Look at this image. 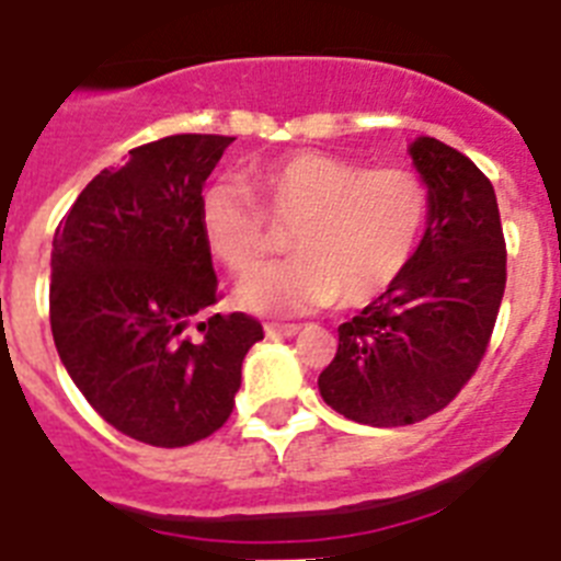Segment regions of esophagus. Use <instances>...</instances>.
<instances>
[{"label": "esophagus", "instance_id": "obj_1", "mask_svg": "<svg viewBox=\"0 0 561 561\" xmlns=\"http://www.w3.org/2000/svg\"><path fill=\"white\" fill-rule=\"evenodd\" d=\"M298 323H270L266 327V335L270 337H291V335H298Z\"/></svg>", "mask_w": 561, "mask_h": 561}]
</instances>
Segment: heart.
Masks as SVG:
<instances>
[{
    "mask_svg": "<svg viewBox=\"0 0 561 561\" xmlns=\"http://www.w3.org/2000/svg\"><path fill=\"white\" fill-rule=\"evenodd\" d=\"M249 186L211 180L197 201L208 252L231 275H249L270 254V226L295 224V257L254 272L238 289L252 312L298 314L344 300L381 298L415 261L430 220V188L410 169L364 165L323 151H295L252 171Z\"/></svg>",
    "mask_w": 561,
    "mask_h": 561,
    "instance_id": "heart-1",
    "label": "heart"
}]
</instances>
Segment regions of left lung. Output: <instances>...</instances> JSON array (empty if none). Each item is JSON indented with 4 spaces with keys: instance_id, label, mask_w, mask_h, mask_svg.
Listing matches in <instances>:
<instances>
[{
    "instance_id": "8db88e82",
    "label": "left lung",
    "mask_w": 561,
    "mask_h": 561,
    "mask_svg": "<svg viewBox=\"0 0 561 561\" xmlns=\"http://www.w3.org/2000/svg\"><path fill=\"white\" fill-rule=\"evenodd\" d=\"M410 154L430 188L424 240L404 277L337 327L318 378L335 413L369 427H404L450 404L488 353L507 284L493 183L436 137H415Z\"/></svg>"
}]
</instances>
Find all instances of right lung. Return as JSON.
<instances>
[{
  "label": "right lung",
  "mask_w": 561,
  "mask_h": 561,
  "mask_svg": "<svg viewBox=\"0 0 561 561\" xmlns=\"http://www.w3.org/2000/svg\"><path fill=\"white\" fill-rule=\"evenodd\" d=\"M231 140L174 134L131 148L82 188L54 234L59 358L111 427L151 447L224 427L243 358L263 337L252 314L211 309L220 295L197 224L203 183Z\"/></svg>",
  "instance_id": "add662e5"
}]
</instances>
